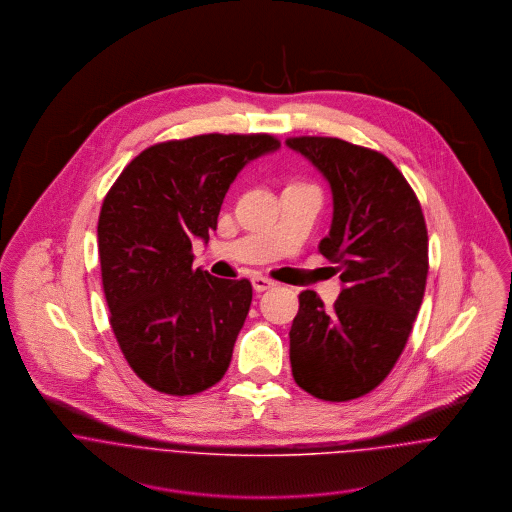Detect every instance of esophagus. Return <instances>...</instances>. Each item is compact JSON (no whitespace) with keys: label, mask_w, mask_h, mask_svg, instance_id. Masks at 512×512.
<instances>
[{"label":"esophagus","mask_w":512,"mask_h":512,"mask_svg":"<svg viewBox=\"0 0 512 512\" xmlns=\"http://www.w3.org/2000/svg\"><path fill=\"white\" fill-rule=\"evenodd\" d=\"M252 286H254L256 292H266V290L274 288L276 282L270 280V278H266V276H254V278H252Z\"/></svg>","instance_id":"obj_1"}]
</instances>
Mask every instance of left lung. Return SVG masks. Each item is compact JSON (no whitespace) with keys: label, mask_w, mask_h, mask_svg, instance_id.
Listing matches in <instances>:
<instances>
[{"label":"left lung","mask_w":512,"mask_h":512,"mask_svg":"<svg viewBox=\"0 0 512 512\" xmlns=\"http://www.w3.org/2000/svg\"><path fill=\"white\" fill-rule=\"evenodd\" d=\"M286 144L331 185L333 222L319 252L339 264L345 284L331 309L317 293H299L293 380L319 400H355L390 374L412 333L428 278L426 220L414 189L380 151L321 136Z\"/></svg>","instance_id":"1"}]
</instances>
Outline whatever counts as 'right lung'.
<instances>
[{
	"instance_id": "add662e5",
	"label": "right lung",
	"mask_w": 512,
	"mask_h": 512,
	"mask_svg": "<svg viewBox=\"0 0 512 512\" xmlns=\"http://www.w3.org/2000/svg\"><path fill=\"white\" fill-rule=\"evenodd\" d=\"M280 147L272 134H203L134 157L98 217L102 288L114 337L157 392L191 396L215 386L232 359L252 284L193 268L191 240L217 230L238 171Z\"/></svg>"
}]
</instances>
